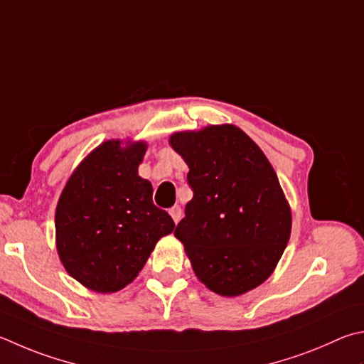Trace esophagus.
Segmentation results:
<instances>
[{
    "label": "esophagus",
    "instance_id": "esophagus-1",
    "mask_svg": "<svg viewBox=\"0 0 364 364\" xmlns=\"http://www.w3.org/2000/svg\"><path fill=\"white\" fill-rule=\"evenodd\" d=\"M168 213H170L171 218H173L175 223H178V221L181 220V207H180V205H175V207H171L168 210Z\"/></svg>",
    "mask_w": 364,
    "mask_h": 364
}]
</instances>
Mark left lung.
<instances>
[{
	"mask_svg": "<svg viewBox=\"0 0 364 364\" xmlns=\"http://www.w3.org/2000/svg\"><path fill=\"white\" fill-rule=\"evenodd\" d=\"M193 199L175 237L205 287L234 297L274 272L291 234V208L261 148L232 124L176 132Z\"/></svg>",
	"mask_w": 364,
	"mask_h": 364,
	"instance_id": "8db88e82",
	"label": "left lung"
}]
</instances>
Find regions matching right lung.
I'll list each match as a JSON object with an SVG mask.
<instances>
[{
	"label": "right lung",
	"instance_id": "obj_1",
	"mask_svg": "<svg viewBox=\"0 0 364 364\" xmlns=\"http://www.w3.org/2000/svg\"><path fill=\"white\" fill-rule=\"evenodd\" d=\"M148 144L108 140L73 171L55 210L57 253L67 272L97 293L135 280L175 223L138 175Z\"/></svg>",
	"mask_w": 364,
	"mask_h": 364
}]
</instances>
